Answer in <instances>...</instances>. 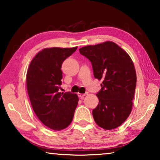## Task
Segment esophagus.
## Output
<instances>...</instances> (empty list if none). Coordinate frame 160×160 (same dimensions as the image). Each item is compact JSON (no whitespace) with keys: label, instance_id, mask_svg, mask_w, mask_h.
I'll return each instance as SVG.
<instances>
[{"label":"esophagus","instance_id":"obj_1","mask_svg":"<svg viewBox=\"0 0 160 160\" xmlns=\"http://www.w3.org/2000/svg\"><path fill=\"white\" fill-rule=\"evenodd\" d=\"M87 93H85V94H82V93H78V97H80V99H83L84 97H85V96L86 95Z\"/></svg>","mask_w":160,"mask_h":160}]
</instances>
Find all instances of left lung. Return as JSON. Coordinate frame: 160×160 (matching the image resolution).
<instances>
[{"instance_id": "8db88e82", "label": "left lung", "mask_w": 160, "mask_h": 160, "mask_svg": "<svg viewBox=\"0 0 160 160\" xmlns=\"http://www.w3.org/2000/svg\"><path fill=\"white\" fill-rule=\"evenodd\" d=\"M80 54L91 62L94 76L102 80L97 94L99 104L92 111L96 123L105 130L121 126L131 112L136 72L128 54L112 42L86 46Z\"/></svg>"}]
</instances>
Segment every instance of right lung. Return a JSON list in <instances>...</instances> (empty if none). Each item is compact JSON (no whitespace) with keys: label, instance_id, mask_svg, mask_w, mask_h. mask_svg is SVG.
Returning a JSON list of instances; mask_svg holds the SVG:
<instances>
[{"label":"right lung","instance_id":"add662e5","mask_svg":"<svg viewBox=\"0 0 160 160\" xmlns=\"http://www.w3.org/2000/svg\"><path fill=\"white\" fill-rule=\"evenodd\" d=\"M76 49H43L32 59L27 73L28 92L34 112L43 124L55 131L70 125L79 100L70 92H58L63 78L62 63Z\"/></svg>","mask_w":160,"mask_h":160}]
</instances>
